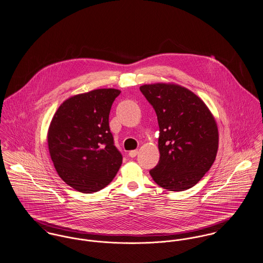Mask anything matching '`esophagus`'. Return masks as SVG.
Listing matches in <instances>:
<instances>
[{"mask_svg": "<svg viewBox=\"0 0 263 263\" xmlns=\"http://www.w3.org/2000/svg\"><path fill=\"white\" fill-rule=\"evenodd\" d=\"M137 155H138V149H134V151H130V152L128 153V156H129L130 158H135Z\"/></svg>", "mask_w": 263, "mask_h": 263, "instance_id": "1", "label": "esophagus"}]
</instances>
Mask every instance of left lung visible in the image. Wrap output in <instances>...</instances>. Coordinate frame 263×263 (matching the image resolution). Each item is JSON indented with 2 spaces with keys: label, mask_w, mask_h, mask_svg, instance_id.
Segmentation results:
<instances>
[{
  "label": "left lung",
  "mask_w": 263,
  "mask_h": 263,
  "mask_svg": "<svg viewBox=\"0 0 263 263\" xmlns=\"http://www.w3.org/2000/svg\"><path fill=\"white\" fill-rule=\"evenodd\" d=\"M154 107L160 127V161L149 171L168 191L195 186L210 170L218 151V128L209 108L189 89L167 83L140 87Z\"/></svg>",
  "instance_id": "obj_1"
}]
</instances>
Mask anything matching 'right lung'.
<instances>
[{"label": "right lung", "mask_w": 263, "mask_h": 263, "mask_svg": "<svg viewBox=\"0 0 263 263\" xmlns=\"http://www.w3.org/2000/svg\"><path fill=\"white\" fill-rule=\"evenodd\" d=\"M120 93L103 88L72 96L51 120L47 135L51 160L59 177L78 192L101 190L121 166L122 156L108 123L111 105Z\"/></svg>", "instance_id": "right-lung-1"}]
</instances>
